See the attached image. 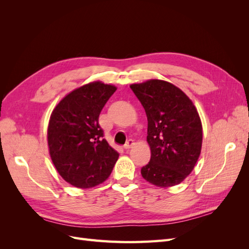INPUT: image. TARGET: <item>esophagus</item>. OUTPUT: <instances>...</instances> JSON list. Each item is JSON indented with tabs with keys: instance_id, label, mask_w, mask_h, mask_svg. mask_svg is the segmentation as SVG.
<instances>
[{
	"instance_id": "34e87169",
	"label": "esophagus",
	"mask_w": 249,
	"mask_h": 249,
	"mask_svg": "<svg viewBox=\"0 0 249 249\" xmlns=\"http://www.w3.org/2000/svg\"><path fill=\"white\" fill-rule=\"evenodd\" d=\"M134 144H135V143H134V140H132V139H129V140L126 141L125 144L124 145V149H129V148H131V147H132Z\"/></svg>"
}]
</instances>
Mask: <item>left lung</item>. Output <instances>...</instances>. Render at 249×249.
<instances>
[{
    "label": "left lung",
    "instance_id": "8db88e82",
    "mask_svg": "<svg viewBox=\"0 0 249 249\" xmlns=\"http://www.w3.org/2000/svg\"><path fill=\"white\" fill-rule=\"evenodd\" d=\"M147 116L150 160L142 178L158 187L179 184L190 175L201 150L202 126L191 100L182 90L162 80L132 84Z\"/></svg>",
    "mask_w": 249,
    "mask_h": 249
}]
</instances>
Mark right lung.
<instances>
[{
  "instance_id": "1",
  "label": "right lung",
  "mask_w": 249,
  "mask_h": 249,
  "mask_svg": "<svg viewBox=\"0 0 249 249\" xmlns=\"http://www.w3.org/2000/svg\"><path fill=\"white\" fill-rule=\"evenodd\" d=\"M116 87L92 82L67 94L52 112L48 127L51 159L71 185L91 188L106 180L118 159L99 124Z\"/></svg>"
}]
</instances>
